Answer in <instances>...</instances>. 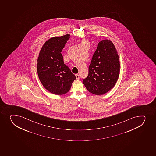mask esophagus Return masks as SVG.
<instances>
[{"mask_svg":"<svg viewBox=\"0 0 156 156\" xmlns=\"http://www.w3.org/2000/svg\"><path fill=\"white\" fill-rule=\"evenodd\" d=\"M76 79H77V80H78V79H79V78H80V76H79V74H76Z\"/></svg>","mask_w":156,"mask_h":156,"instance_id":"1","label":"esophagus"}]
</instances>
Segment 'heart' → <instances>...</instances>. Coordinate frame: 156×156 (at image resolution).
I'll use <instances>...</instances> for the list:
<instances>
[{
  "label": "heart",
  "instance_id": "b5f03b06",
  "mask_svg": "<svg viewBox=\"0 0 156 156\" xmlns=\"http://www.w3.org/2000/svg\"><path fill=\"white\" fill-rule=\"evenodd\" d=\"M87 43V42H85V41H83V42H82V43Z\"/></svg>",
  "mask_w": 156,
  "mask_h": 156
}]
</instances>
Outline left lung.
Masks as SVG:
<instances>
[{"label":"left lung","instance_id":"obj_1","mask_svg":"<svg viewBox=\"0 0 156 156\" xmlns=\"http://www.w3.org/2000/svg\"><path fill=\"white\" fill-rule=\"evenodd\" d=\"M119 55L111 41L99 42L83 83L90 93L102 95L114 87L119 75Z\"/></svg>","mask_w":156,"mask_h":156}]
</instances>
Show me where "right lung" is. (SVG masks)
<instances>
[{
    "label": "right lung",
    "mask_w": 156,
    "mask_h": 156,
    "mask_svg": "<svg viewBox=\"0 0 156 156\" xmlns=\"http://www.w3.org/2000/svg\"><path fill=\"white\" fill-rule=\"evenodd\" d=\"M69 34L52 37L45 42L37 58V72L42 85L53 94L62 95L69 91L75 76L64 64L62 50Z\"/></svg>",
    "instance_id": "right-lung-1"
}]
</instances>
